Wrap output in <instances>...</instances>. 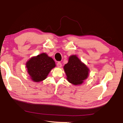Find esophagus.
Listing matches in <instances>:
<instances>
[{"instance_id":"esophagus-1","label":"esophagus","mask_w":123,"mask_h":123,"mask_svg":"<svg viewBox=\"0 0 123 123\" xmlns=\"http://www.w3.org/2000/svg\"><path fill=\"white\" fill-rule=\"evenodd\" d=\"M57 66L58 67H59V68L61 67H62V64H61V62H58L57 63Z\"/></svg>"}]
</instances>
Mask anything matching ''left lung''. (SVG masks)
<instances>
[{"instance_id": "1", "label": "left lung", "mask_w": 123, "mask_h": 123, "mask_svg": "<svg viewBox=\"0 0 123 123\" xmlns=\"http://www.w3.org/2000/svg\"><path fill=\"white\" fill-rule=\"evenodd\" d=\"M63 68L67 80L74 85L82 84L88 76V68L80 61L76 55L70 56L68 62Z\"/></svg>"}]
</instances>
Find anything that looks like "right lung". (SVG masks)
<instances>
[{"label":"right lung","instance_id":"1","mask_svg":"<svg viewBox=\"0 0 123 123\" xmlns=\"http://www.w3.org/2000/svg\"><path fill=\"white\" fill-rule=\"evenodd\" d=\"M55 66L54 60L45 53L32 57L26 63L28 74L33 81L36 82L46 79L49 72Z\"/></svg>","mask_w":123,"mask_h":123}]
</instances>
